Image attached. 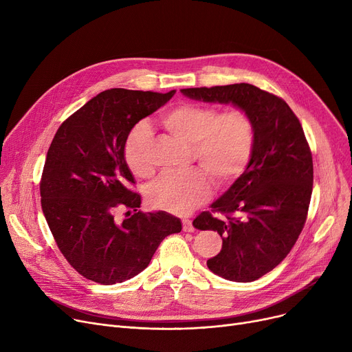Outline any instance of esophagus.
I'll use <instances>...</instances> for the list:
<instances>
[{"label":"esophagus","instance_id":"34e87169","mask_svg":"<svg viewBox=\"0 0 352 352\" xmlns=\"http://www.w3.org/2000/svg\"><path fill=\"white\" fill-rule=\"evenodd\" d=\"M182 230L187 232H192L194 231V226L191 219H182Z\"/></svg>","mask_w":352,"mask_h":352}]
</instances>
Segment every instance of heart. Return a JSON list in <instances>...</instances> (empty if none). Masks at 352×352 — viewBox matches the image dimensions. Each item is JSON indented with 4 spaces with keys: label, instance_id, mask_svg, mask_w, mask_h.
Returning <instances> with one entry per match:
<instances>
[{
    "label": "heart",
    "instance_id": "1",
    "mask_svg": "<svg viewBox=\"0 0 352 352\" xmlns=\"http://www.w3.org/2000/svg\"><path fill=\"white\" fill-rule=\"evenodd\" d=\"M161 124L171 135L191 145L194 158L218 186L236 178L248 164L254 145V124L243 109L219 113L211 105L187 102L166 111ZM151 137V126L138 122L125 140L124 158L137 177L153 173L148 157ZM204 172L191 170L182 175H164L150 188L148 199L157 208L188 214L211 192L210 179Z\"/></svg>",
    "mask_w": 352,
    "mask_h": 352
}]
</instances>
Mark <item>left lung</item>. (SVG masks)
Wrapping results in <instances>:
<instances>
[{
  "label": "left lung",
  "mask_w": 352,
  "mask_h": 352,
  "mask_svg": "<svg viewBox=\"0 0 352 352\" xmlns=\"http://www.w3.org/2000/svg\"><path fill=\"white\" fill-rule=\"evenodd\" d=\"M186 97L231 104L254 124V145L241 177L192 226L223 236L208 268L228 281L251 283L289 254L304 228L312 194V157L304 129L288 104L251 84L181 89Z\"/></svg>",
  "instance_id": "1"
}]
</instances>
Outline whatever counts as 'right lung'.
I'll list each match as a JSON object with an SVG mask.
<instances>
[{
  "mask_svg": "<svg viewBox=\"0 0 352 352\" xmlns=\"http://www.w3.org/2000/svg\"><path fill=\"white\" fill-rule=\"evenodd\" d=\"M174 94L102 91L61 124L48 148L43 212L65 260L89 281L113 285L133 278L162 239L182 228L181 219L165 211H137L141 197L129 190L134 175L124 158L131 128ZM118 206L136 214L118 223Z\"/></svg>",
  "mask_w": 352,
  "mask_h": 352,
  "instance_id": "right-lung-1",
  "label": "right lung"
}]
</instances>
